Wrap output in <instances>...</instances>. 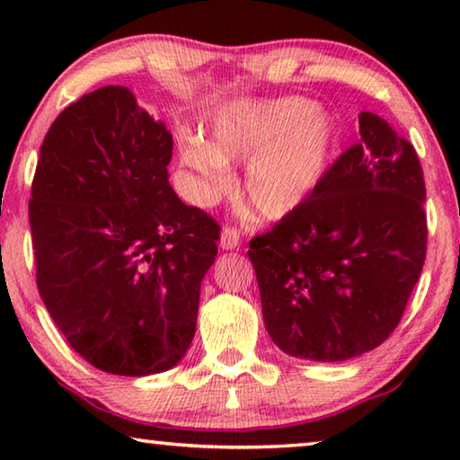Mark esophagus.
<instances>
[{
  "label": "esophagus",
  "instance_id": "esophagus-1",
  "mask_svg": "<svg viewBox=\"0 0 460 460\" xmlns=\"http://www.w3.org/2000/svg\"><path fill=\"white\" fill-rule=\"evenodd\" d=\"M239 231L233 229V227H225L221 231V247L223 249H237L239 247Z\"/></svg>",
  "mask_w": 460,
  "mask_h": 460
}]
</instances>
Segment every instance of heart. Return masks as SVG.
Returning a JSON list of instances; mask_svg holds the SVG:
<instances>
[{
  "instance_id": "obj_1",
  "label": "heart",
  "mask_w": 460,
  "mask_h": 460,
  "mask_svg": "<svg viewBox=\"0 0 460 460\" xmlns=\"http://www.w3.org/2000/svg\"><path fill=\"white\" fill-rule=\"evenodd\" d=\"M337 136L332 113L310 99L235 101L217 111L208 142L181 137V158L208 192L227 189L229 162H247L245 207L276 221L296 211L323 181Z\"/></svg>"
}]
</instances>
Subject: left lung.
<instances>
[{
    "instance_id": "left-lung-1",
    "label": "left lung",
    "mask_w": 460,
    "mask_h": 460,
    "mask_svg": "<svg viewBox=\"0 0 460 460\" xmlns=\"http://www.w3.org/2000/svg\"><path fill=\"white\" fill-rule=\"evenodd\" d=\"M313 194L249 241L261 314L286 355L347 361L398 326L426 260V186L418 154L379 115Z\"/></svg>"
}]
</instances>
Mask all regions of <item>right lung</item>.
I'll return each mask as SVG.
<instances>
[{
    "label": "right lung",
    "mask_w": 460,
    "mask_h": 460,
    "mask_svg": "<svg viewBox=\"0 0 460 460\" xmlns=\"http://www.w3.org/2000/svg\"><path fill=\"white\" fill-rule=\"evenodd\" d=\"M170 160L172 134L119 84L68 105L40 146L30 199L38 290L68 345L113 376L181 363L215 263L221 227L176 197Z\"/></svg>",
    "instance_id": "1"
}]
</instances>
